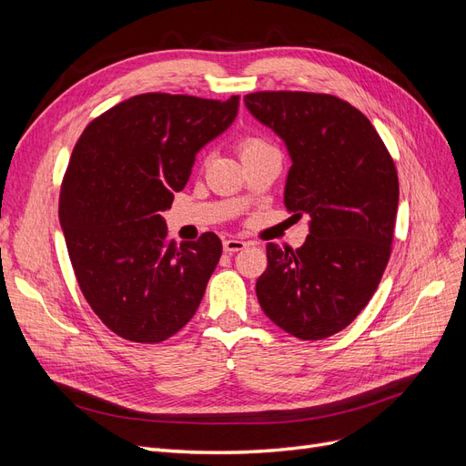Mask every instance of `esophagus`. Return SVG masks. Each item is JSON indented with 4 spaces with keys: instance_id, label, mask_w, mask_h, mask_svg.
<instances>
[{
    "instance_id": "obj_1",
    "label": "esophagus",
    "mask_w": 466,
    "mask_h": 466,
    "mask_svg": "<svg viewBox=\"0 0 466 466\" xmlns=\"http://www.w3.org/2000/svg\"><path fill=\"white\" fill-rule=\"evenodd\" d=\"M247 247V243L245 241H241V238H225L223 241V250L225 252H229V255H233V252H238V250H243Z\"/></svg>"
}]
</instances>
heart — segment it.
I'll list each match as a JSON object with an SVG mask.
<instances>
[{
	"mask_svg": "<svg viewBox=\"0 0 466 466\" xmlns=\"http://www.w3.org/2000/svg\"><path fill=\"white\" fill-rule=\"evenodd\" d=\"M266 149H272V147L268 146V142H264V139L258 136H245L241 142H238V155H241V159L248 157V155L266 151Z\"/></svg>",
	"mask_w": 466,
	"mask_h": 466,
	"instance_id": "1",
	"label": "heart"
}]
</instances>
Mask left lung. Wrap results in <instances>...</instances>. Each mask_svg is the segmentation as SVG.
<instances>
[{
    "instance_id": "left-lung-1",
    "label": "left lung",
    "mask_w": 466,
    "mask_h": 466,
    "mask_svg": "<svg viewBox=\"0 0 466 466\" xmlns=\"http://www.w3.org/2000/svg\"><path fill=\"white\" fill-rule=\"evenodd\" d=\"M245 105L291 155L284 202L309 214L303 247L266 245L262 311L301 340L346 329L370 303L392 250L399 175L368 116L334 95L258 91Z\"/></svg>"
}]
</instances>
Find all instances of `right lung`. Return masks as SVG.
I'll return each instance as SVG.
<instances>
[{
    "instance_id": "add662e5",
    "label": "right lung",
    "mask_w": 466,
    "mask_h": 466,
    "mask_svg": "<svg viewBox=\"0 0 466 466\" xmlns=\"http://www.w3.org/2000/svg\"><path fill=\"white\" fill-rule=\"evenodd\" d=\"M237 110V95L144 93L91 120L77 139L60 190L67 255L93 313L124 340H167L204 298L219 237L177 247L161 214L187 187L196 153Z\"/></svg>"
}]
</instances>
